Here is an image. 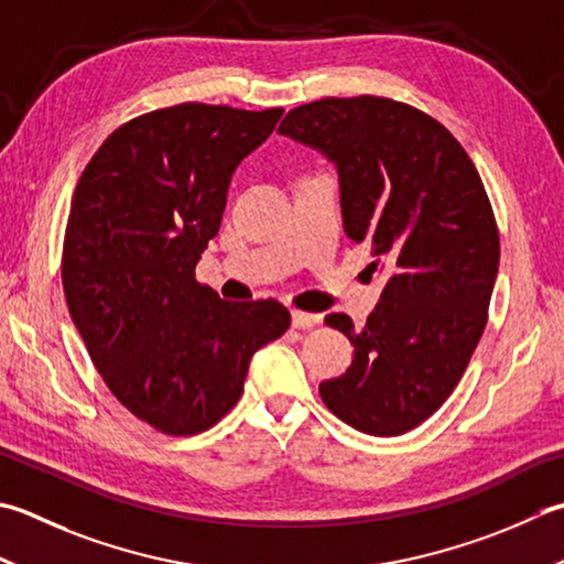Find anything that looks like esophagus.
Instances as JSON below:
<instances>
[{"label":"esophagus","mask_w":564,"mask_h":564,"mask_svg":"<svg viewBox=\"0 0 564 564\" xmlns=\"http://www.w3.org/2000/svg\"><path fill=\"white\" fill-rule=\"evenodd\" d=\"M291 319H293V327H297V329H311V327H315V325L319 323V315L303 313V311H293Z\"/></svg>","instance_id":"esophagus-1"}]
</instances>
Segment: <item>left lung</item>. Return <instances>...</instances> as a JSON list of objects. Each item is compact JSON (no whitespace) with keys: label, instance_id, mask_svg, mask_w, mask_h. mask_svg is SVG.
Instances as JSON below:
<instances>
[{"label":"left lung","instance_id":"left-lung-1","mask_svg":"<svg viewBox=\"0 0 564 564\" xmlns=\"http://www.w3.org/2000/svg\"><path fill=\"white\" fill-rule=\"evenodd\" d=\"M279 131L335 163L347 237L371 245L369 271L386 273L361 329L345 313L325 317L355 359L319 395L359 433L403 435L449 399L487 327L499 273L487 191L437 119L389 97L317 99Z\"/></svg>","mask_w":564,"mask_h":564}]
</instances>
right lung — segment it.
I'll list each match as a JSON object with an SVG mask.
<instances>
[{"instance_id":"obj_1","label":"right lung","mask_w":564,"mask_h":564,"mask_svg":"<svg viewBox=\"0 0 564 564\" xmlns=\"http://www.w3.org/2000/svg\"><path fill=\"white\" fill-rule=\"evenodd\" d=\"M283 109L183 102L121 124L77 181L63 291L99 377L139 421L197 435L245 391L249 361L279 339V301H223L195 281L219 231L231 173Z\"/></svg>"}]
</instances>
